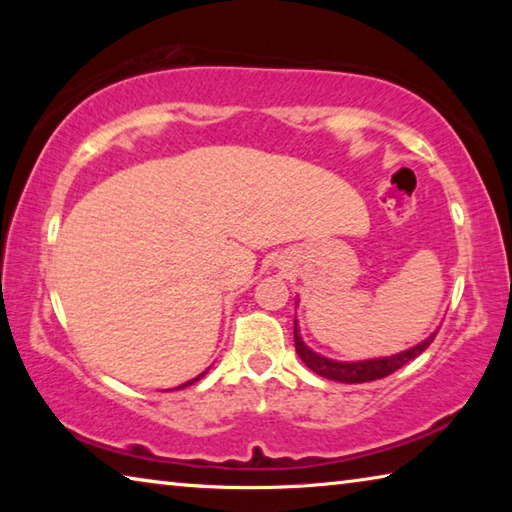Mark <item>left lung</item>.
Returning a JSON list of instances; mask_svg holds the SVG:
<instances>
[{"label":"left lung","instance_id":"8db88e82","mask_svg":"<svg viewBox=\"0 0 512 512\" xmlns=\"http://www.w3.org/2000/svg\"><path fill=\"white\" fill-rule=\"evenodd\" d=\"M296 305H298V300H296ZM436 334L438 332L429 334L422 343L413 345V348L404 350V352L391 354V357L366 359V361H336V359H327V357H323V354H318L311 348H307L305 341H302V336H300L298 320L293 323V339H296V352H298V357L305 361V366L309 370H314L316 375H320V377L332 379V381H343V384H363V381H375V379H381V377H388L391 372L406 366V363H409L411 359L420 357V354L433 343V339H436Z\"/></svg>","mask_w":512,"mask_h":512}]
</instances>
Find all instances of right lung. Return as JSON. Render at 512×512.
<instances>
[{
    "instance_id": "1",
    "label": "right lung",
    "mask_w": 512,
    "mask_h": 512,
    "mask_svg": "<svg viewBox=\"0 0 512 512\" xmlns=\"http://www.w3.org/2000/svg\"><path fill=\"white\" fill-rule=\"evenodd\" d=\"M203 375H205V372H201V375H198V377H194L192 381H185V384H180V386L176 388V391H180V388H185V386H192V384H194V381H198V379H201Z\"/></svg>"
}]
</instances>
